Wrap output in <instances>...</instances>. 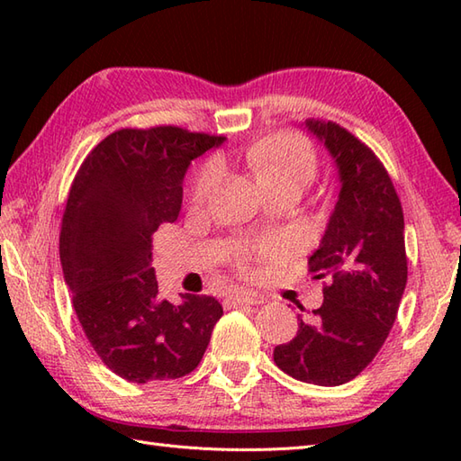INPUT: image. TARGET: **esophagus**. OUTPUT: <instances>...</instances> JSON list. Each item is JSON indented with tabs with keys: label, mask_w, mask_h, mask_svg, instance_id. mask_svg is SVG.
Wrapping results in <instances>:
<instances>
[{
	"label": "esophagus",
	"mask_w": 461,
	"mask_h": 461,
	"mask_svg": "<svg viewBox=\"0 0 461 461\" xmlns=\"http://www.w3.org/2000/svg\"><path fill=\"white\" fill-rule=\"evenodd\" d=\"M225 303H228L230 307H240V305H259V303H263V297H261V295H258V293H253V291L240 289V291H233L231 295L225 297Z\"/></svg>",
	"instance_id": "esophagus-1"
}]
</instances>
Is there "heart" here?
Instances as JSON below:
<instances>
[{
	"label": "heart",
	"mask_w": 461,
	"mask_h": 461,
	"mask_svg": "<svg viewBox=\"0 0 461 461\" xmlns=\"http://www.w3.org/2000/svg\"><path fill=\"white\" fill-rule=\"evenodd\" d=\"M246 162L266 188L287 180L307 184L317 170L315 152L295 134H276L256 142L246 152ZM220 178V164H205L194 185V200L203 202L208 198Z\"/></svg>",
	"instance_id": "heart-1"
}]
</instances>
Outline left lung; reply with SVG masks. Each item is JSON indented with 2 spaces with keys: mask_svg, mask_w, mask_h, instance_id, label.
Instances as JSON below:
<instances>
[{
  "mask_svg": "<svg viewBox=\"0 0 461 461\" xmlns=\"http://www.w3.org/2000/svg\"><path fill=\"white\" fill-rule=\"evenodd\" d=\"M339 172V200L317 251L315 279H327L322 305L299 319L297 337L273 360L307 384L339 386L357 378L384 345L408 279L404 213L394 184L366 144L335 122L305 121Z\"/></svg>",
  "mask_w": 461,
  "mask_h": 461,
  "instance_id": "left-lung-1",
  "label": "left lung"
}]
</instances>
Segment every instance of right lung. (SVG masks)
Segmentation results:
<instances>
[{
	"label": "right lung",
	"instance_id": "1",
	"mask_svg": "<svg viewBox=\"0 0 461 461\" xmlns=\"http://www.w3.org/2000/svg\"><path fill=\"white\" fill-rule=\"evenodd\" d=\"M223 140L178 126L122 129L75 176L59 238L63 277L91 347L124 380L190 375L223 315L213 297L162 299L150 266L152 233L178 220L188 166Z\"/></svg>",
	"mask_w": 461,
	"mask_h": 461
}]
</instances>
